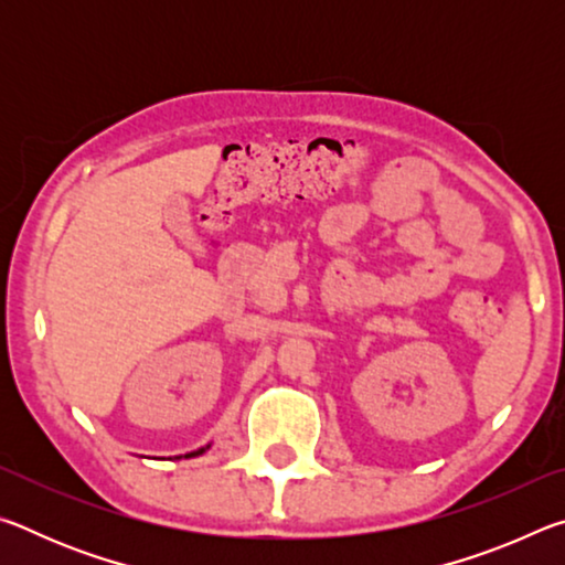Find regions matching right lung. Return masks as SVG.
<instances>
[{"label": "right lung", "mask_w": 565, "mask_h": 565, "mask_svg": "<svg viewBox=\"0 0 565 565\" xmlns=\"http://www.w3.org/2000/svg\"><path fill=\"white\" fill-rule=\"evenodd\" d=\"M209 448V446H206ZM206 448H199V451H191V454H186L184 458H191V456H199V454H204L206 451ZM177 458H181V456H177Z\"/></svg>", "instance_id": "obj_1"}]
</instances>
